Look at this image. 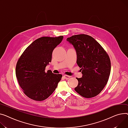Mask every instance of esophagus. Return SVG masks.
Segmentation results:
<instances>
[{"instance_id":"1","label":"esophagus","mask_w":128,"mask_h":128,"mask_svg":"<svg viewBox=\"0 0 128 128\" xmlns=\"http://www.w3.org/2000/svg\"><path fill=\"white\" fill-rule=\"evenodd\" d=\"M64 78L66 80H68V79L70 78V76H66V75H64Z\"/></svg>"}]
</instances>
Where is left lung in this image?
I'll return each instance as SVG.
<instances>
[{"label": "left lung", "instance_id": "left-lung-1", "mask_svg": "<svg viewBox=\"0 0 128 128\" xmlns=\"http://www.w3.org/2000/svg\"><path fill=\"white\" fill-rule=\"evenodd\" d=\"M77 55L76 63L82 70V77L76 78L74 88L79 94L90 98L99 94L107 84L110 72V59L101 45L91 36L80 34L68 38Z\"/></svg>", "mask_w": 128, "mask_h": 128}]
</instances>
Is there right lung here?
<instances>
[{"label": "right lung", "instance_id": "add662e5", "mask_svg": "<svg viewBox=\"0 0 128 128\" xmlns=\"http://www.w3.org/2000/svg\"><path fill=\"white\" fill-rule=\"evenodd\" d=\"M63 36H43L34 41L20 56L16 66V76L24 94L35 101H43L53 92L62 75L45 72L51 62L52 52Z\"/></svg>", "mask_w": 128, "mask_h": 128}]
</instances>
